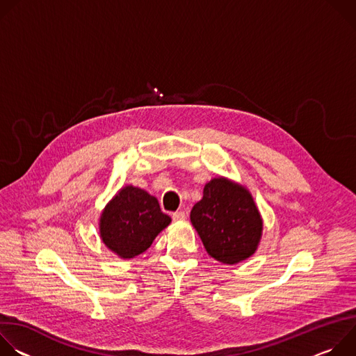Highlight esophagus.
Returning a JSON list of instances; mask_svg holds the SVG:
<instances>
[{"instance_id": "esophagus-1", "label": "esophagus", "mask_w": 356, "mask_h": 356, "mask_svg": "<svg viewBox=\"0 0 356 356\" xmlns=\"http://www.w3.org/2000/svg\"><path fill=\"white\" fill-rule=\"evenodd\" d=\"M173 220L175 221H183V220H186V213L184 211H176V213H173Z\"/></svg>"}]
</instances>
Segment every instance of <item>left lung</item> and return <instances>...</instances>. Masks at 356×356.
I'll use <instances>...</instances> for the list:
<instances>
[{
  "label": "left lung",
  "instance_id": "obj_1",
  "mask_svg": "<svg viewBox=\"0 0 356 356\" xmlns=\"http://www.w3.org/2000/svg\"><path fill=\"white\" fill-rule=\"evenodd\" d=\"M190 220L211 258L236 265L257 252L264 220L249 190L222 176L211 179Z\"/></svg>",
  "mask_w": 356,
  "mask_h": 356
}]
</instances>
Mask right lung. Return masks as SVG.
Here are the masks:
<instances>
[{"instance_id": "add662e5", "label": "right lung", "mask_w": 356, "mask_h": 356, "mask_svg": "<svg viewBox=\"0 0 356 356\" xmlns=\"http://www.w3.org/2000/svg\"><path fill=\"white\" fill-rule=\"evenodd\" d=\"M172 222L162 213L156 197L128 184L107 202L101 211L98 229L103 243L122 259L143 253L155 238Z\"/></svg>"}]
</instances>
